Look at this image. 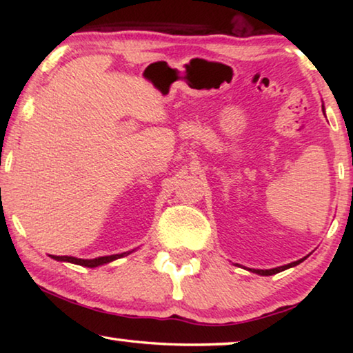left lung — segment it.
Returning a JSON list of instances; mask_svg holds the SVG:
<instances>
[{
    "label": "left lung",
    "mask_w": 353,
    "mask_h": 353,
    "mask_svg": "<svg viewBox=\"0 0 353 353\" xmlns=\"http://www.w3.org/2000/svg\"><path fill=\"white\" fill-rule=\"evenodd\" d=\"M322 112H324V115H325V109H324V104H322ZM303 260H305V259H301V260H297V261H292V263H288V265H283V266H277V268H272V270H252V268H248V271H250V272H255V274H259V276H272V274L282 272V271H285V270H288V268H294V266H297V265H299V263H302Z\"/></svg>",
    "instance_id": "obj_1"
}]
</instances>
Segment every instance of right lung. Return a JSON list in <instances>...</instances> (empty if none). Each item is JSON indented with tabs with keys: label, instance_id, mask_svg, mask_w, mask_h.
<instances>
[{
	"label": "right lung",
	"instance_id": "right-lung-1",
	"mask_svg": "<svg viewBox=\"0 0 353 353\" xmlns=\"http://www.w3.org/2000/svg\"><path fill=\"white\" fill-rule=\"evenodd\" d=\"M135 249L128 250V252H121V254H113V255H104V256H98V259H77V256H68V255H50L51 259H54L57 261H67V263H73V265H79V266H85V268H98L101 265H107V263L115 261L118 259H123L129 254H132Z\"/></svg>",
	"mask_w": 353,
	"mask_h": 353
}]
</instances>
